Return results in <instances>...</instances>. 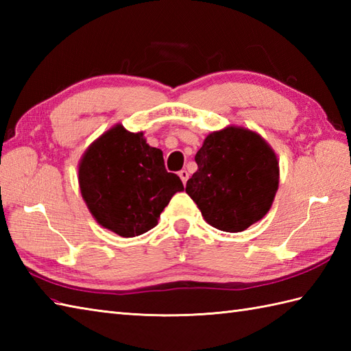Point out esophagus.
Here are the masks:
<instances>
[{
	"mask_svg": "<svg viewBox=\"0 0 351 351\" xmlns=\"http://www.w3.org/2000/svg\"><path fill=\"white\" fill-rule=\"evenodd\" d=\"M178 175H180V178H181V181L184 182V185L187 184V181H189V176H190V173H189L187 170H181L180 173H178Z\"/></svg>",
	"mask_w": 351,
	"mask_h": 351,
	"instance_id": "34e87169",
	"label": "esophagus"
}]
</instances>
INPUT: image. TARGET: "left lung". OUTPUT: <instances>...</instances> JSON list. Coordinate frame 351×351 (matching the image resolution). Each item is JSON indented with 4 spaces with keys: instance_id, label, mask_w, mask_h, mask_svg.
<instances>
[{
    "instance_id": "obj_1",
    "label": "left lung",
    "mask_w": 351,
    "mask_h": 351,
    "mask_svg": "<svg viewBox=\"0 0 351 351\" xmlns=\"http://www.w3.org/2000/svg\"><path fill=\"white\" fill-rule=\"evenodd\" d=\"M185 185L206 223L241 232L270 210L279 187V164L267 141L237 126L211 132Z\"/></svg>"
}]
</instances>
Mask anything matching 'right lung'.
<instances>
[{"instance_id": "1", "label": "right lung", "mask_w": 351, "mask_h": 351, "mask_svg": "<svg viewBox=\"0 0 351 351\" xmlns=\"http://www.w3.org/2000/svg\"><path fill=\"white\" fill-rule=\"evenodd\" d=\"M78 180L96 221L125 238L156 226L171 196L184 190L180 176L166 170L160 149L149 146L143 132H130L122 125L87 149Z\"/></svg>"}]
</instances>
